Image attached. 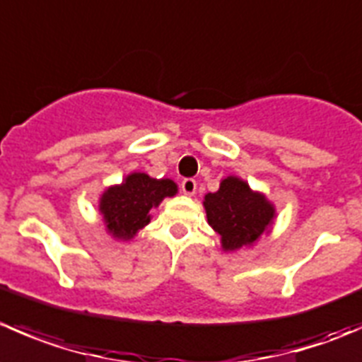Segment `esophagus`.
I'll return each instance as SVG.
<instances>
[{"instance_id": "obj_1", "label": "esophagus", "mask_w": 362, "mask_h": 362, "mask_svg": "<svg viewBox=\"0 0 362 362\" xmlns=\"http://www.w3.org/2000/svg\"><path fill=\"white\" fill-rule=\"evenodd\" d=\"M180 189L185 196H192L196 192V180L194 178H184L180 184Z\"/></svg>"}]
</instances>
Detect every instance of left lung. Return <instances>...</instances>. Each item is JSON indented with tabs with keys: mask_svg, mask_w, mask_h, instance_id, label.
<instances>
[{
	"mask_svg": "<svg viewBox=\"0 0 362 362\" xmlns=\"http://www.w3.org/2000/svg\"><path fill=\"white\" fill-rule=\"evenodd\" d=\"M203 205L209 224L219 233L224 251L251 245L274 219L272 203L259 192L251 191L237 177L224 178L219 191L205 196Z\"/></svg>",
	"mask_w": 362,
	"mask_h": 362,
	"instance_id": "1",
	"label": "left lung"
}]
</instances>
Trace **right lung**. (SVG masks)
I'll list each match as a JSON object with an SVG mask.
<instances>
[{"mask_svg": "<svg viewBox=\"0 0 362 362\" xmlns=\"http://www.w3.org/2000/svg\"><path fill=\"white\" fill-rule=\"evenodd\" d=\"M175 194L177 184L170 178L157 180L146 173H131L120 185L104 192L99 209L107 231L115 238L129 240L150 223V209Z\"/></svg>", "mask_w": 362, "mask_h": 362, "instance_id": "add662e5", "label": "right lung"}]
</instances>
